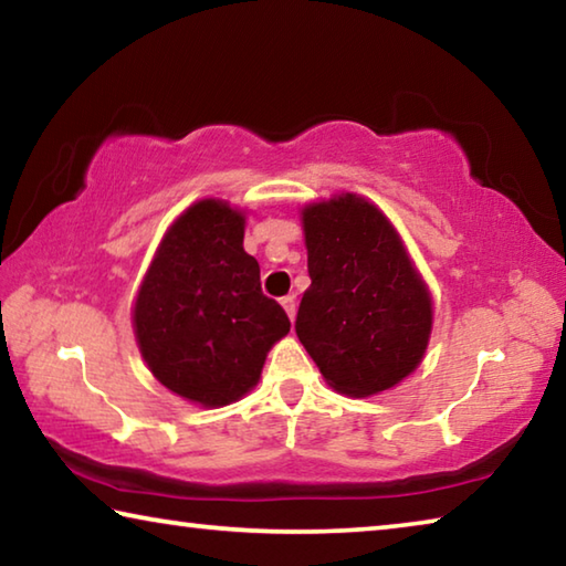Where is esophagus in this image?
<instances>
[{"label":"esophagus","mask_w":566,"mask_h":566,"mask_svg":"<svg viewBox=\"0 0 566 566\" xmlns=\"http://www.w3.org/2000/svg\"><path fill=\"white\" fill-rule=\"evenodd\" d=\"M282 306H284L286 317L294 319V314H296V302H294V294H286V296H282Z\"/></svg>","instance_id":"obj_1"}]
</instances>
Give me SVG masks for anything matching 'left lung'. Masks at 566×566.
Returning a JSON list of instances; mask_svg holds the SVG:
<instances>
[{
    "instance_id": "left-lung-1",
    "label": "left lung",
    "mask_w": 566,
    "mask_h": 566,
    "mask_svg": "<svg viewBox=\"0 0 566 566\" xmlns=\"http://www.w3.org/2000/svg\"><path fill=\"white\" fill-rule=\"evenodd\" d=\"M310 290L296 337L342 395L369 397L399 385L424 357L432 296L397 229L357 195L304 207Z\"/></svg>"
}]
</instances>
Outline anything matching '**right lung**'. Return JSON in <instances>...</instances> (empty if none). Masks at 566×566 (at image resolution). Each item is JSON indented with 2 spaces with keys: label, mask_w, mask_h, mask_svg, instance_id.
Here are the masks:
<instances>
[{
  "label": "right lung",
  "mask_w": 566,
  "mask_h": 566,
  "mask_svg": "<svg viewBox=\"0 0 566 566\" xmlns=\"http://www.w3.org/2000/svg\"><path fill=\"white\" fill-rule=\"evenodd\" d=\"M290 327L244 252L242 212L222 199L191 205L167 229L134 302V334L151 375L202 407L244 397Z\"/></svg>",
  "instance_id": "right-lung-1"
}]
</instances>
